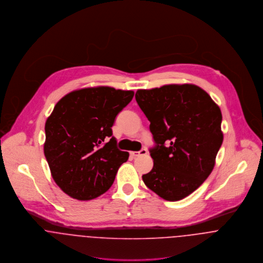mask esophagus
<instances>
[{"instance_id": "1", "label": "esophagus", "mask_w": 263, "mask_h": 263, "mask_svg": "<svg viewBox=\"0 0 263 263\" xmlns=\"http://www.w3.org/2000/svg\"><path fill=\"white\" fill-rule=\"evenodd\" d=\"M147 154V149L146 148H142L140 151H132L131 152V155L133 157H137V156H140V155H145Z\"/></svg>"}]
</instances>
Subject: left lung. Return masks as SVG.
Returning <instances> with one entry per match:
<instances>
[{"label": "left lung", "mask_w": 263, "mask_h": 263, "mask_svg": "<svg viewBox=\"0 0 263 263\" xmlns=\"http://www.w3.org/2000/svg\"><path fill=\"white\" fill-rule=\"evenodd\" d=\"M136 102L150 122L153 168L142 175L148 189L175 202L195 192L212 173L223 142L222 113L195 85L138 89Z\"/></svg>", "instance_id": "left-lung-1"}]
</instances>
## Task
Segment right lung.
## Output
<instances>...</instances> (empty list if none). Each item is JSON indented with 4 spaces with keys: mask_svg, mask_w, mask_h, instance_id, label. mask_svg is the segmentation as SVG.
Here are the masks:
<instances>
[{
    "mask_svg": "<svg viewBox=\"0 0 263 263\" xmlns=\"http://www.w3.org/2000/svg\"><path fill=\"white\" fill-rule=\"evenodd\" d=\"M134 91L82 88L64 96L45 123L44 155L54 181L69 197L88 201L113 184L129 153L121 151L112 126Z\"/></svg>",
    "mask_w": 263,
    "mask_h": 263,
    "instance_id": "obj_1",
    "label": "right lung"
}]
</instances>
